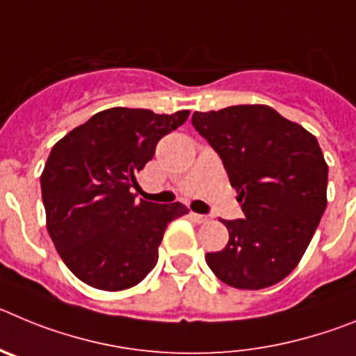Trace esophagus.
Listing matches in <instances>:
<instances>
[{
  "mask_svg": "<svg viewBox=\"0 0 356 356\" xmlns=\"http://www.w3.org/2000/svg\"><path fill=\"white\" fill-rule=\"evenodd\" d=\"M191 217H193L194 221L200 222V225H203V222H209L210 217L209 216H203V213H196V212H191Z\"/></svg>",
  "mask_w": 356,
  "mask_h": 356,
  "instance_id": "34e87169",
  "label": "esophagus"
}]
</instances>
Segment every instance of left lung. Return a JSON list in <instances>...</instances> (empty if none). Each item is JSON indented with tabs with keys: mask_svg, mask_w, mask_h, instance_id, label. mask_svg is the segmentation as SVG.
I'll use <instances>...</instances> for the list:
<instances>
[{
	"mask_svg": "<svg viewBox=\"0 0 356 356\" xmlns=\"http://www.w3.org/2000/svg\"><path fill=\"white\" fill-rule=\"evenodd\" d=\"M193 124L221 156L244 219L222 221L228 244L205 260L226 285L271 287L294 271L326 209L328 163L301 124L267 105L194 112Z\"/></svg>",
	"mask_w": 356,
	"mask_h": 356,
	"instance_id": "obj_1",
	"label": "left lung"
}]
</instances>
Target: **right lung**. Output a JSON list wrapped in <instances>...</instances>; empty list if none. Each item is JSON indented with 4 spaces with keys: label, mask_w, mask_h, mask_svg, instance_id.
Listing matches in <instances>:
<instances>
[{
    "label": "right lung",
    "mask_w": 356,
    "mask_h": 356,
    "mask_svg": "<svg viewBox=\"0 0 356 356\" xmlns=\"http://www.w3.org/2000/svg\"><path fill=\"white\" fill-rule=\"evenodd\" d=\"M188 110H102L53 146L40 175L46 226L56 251L83 284L124 291L140 284L159 260L163 232L188 213L181 203L135 201V175L153 159L163 135Z\"/></svg>",
    "instance_id": "1"
}]
</instances>
